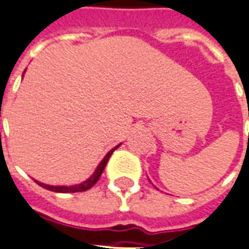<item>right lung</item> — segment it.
Here are the masks:
<instances>
[{
	"label": "right lung",
	"instance_id": "1",
	"mask_svg": "<svg viewBox=\"0 0 249 249\" xmlns=\"http://www.w3.org/2000/svg\"><path fill=\"white\" fill-rule=\"evenodd\" d=\"M120 145H117V146H115L113 149H110L109 152L107 153L106 157L101 160V162L97 165L96 170H95V173L92 174L89 178H88L87 181L82 182V183H79V185H72V186H51V185H46V183H42V182H38L36 181V183L39 186H42V187H45V189H47V190H51V191H55V193H79V191H86L88 190V189H91L92 186L95 185L97 181H99V178H100L101 173L104 171V169H106V165L107 162H108V160H109V157L112 156V153L115 152V149L119 148Z\"/></svg>",
	"mask_w": 249,
	"mask_h": 249
}]
</instances>
